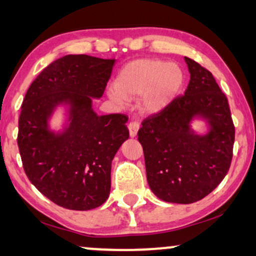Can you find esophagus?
Wrapping results in <instances>:
<instances>
[{
	"instance_id": "esophagus-1",
	"label": "esophagus",
	"mask_w": 256,
	"mask_h": 256,
	"mask_svg": "<svg viewBox=\"0 0 256 256\" xmlns=\"http://www.w3.org/2000/svg\"><path fill=\"white\" fill-rule=\"evenodd\" d=\"M128 131H130L131 137H136V136H137L139 128H140V125H139L138 122H131L130 124H128Z\"/></svg>"
}]
</instances>
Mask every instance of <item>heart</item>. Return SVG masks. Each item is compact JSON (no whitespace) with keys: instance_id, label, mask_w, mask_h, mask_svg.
Here are the masks:
<instances>
[{"instance_id":"heart-1","label":"heart","mask_w":256,"mask_h":256,"mask_svg":"<svg viewBox=\"0 0 256 256\" xmlns=\"http://www.w3.org/2000/svg\"><path fill=\"white\" fill-rule=\"evenodd\" d=\"M183 85L184 73L180 66L163 60L142 59L128 64L119 72L108 96L118 104L143 96L142 108L154 113L166 108Z\"/></svg>"}]
</instances>
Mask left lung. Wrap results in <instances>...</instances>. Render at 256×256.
<instances>
[{
    "mask_svg": "<svg viewBox=\"0 0 256 256\" xmlns=\"http://www.w3.org/2000/svg\"><path fill=\"white\" fill-rule=\"evenodd\" d=\"M184 60L190 73L188 88L144 119L138 140L152 192L166 202L189 204L209 195L227 174L235 128L227 96L212 74L192 59ZM195 118L206 120V135L191 128Z\"/></svg>",
    "mask_w": 256,
    "mask_h": 256,
    "instance_id": "8db88e82",
    "label": "left lung"
}]
</instances>
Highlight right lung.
I'll list each match as a JSON object with an SVG mask.
<instances>
[{"label": "right lung", "mask_w": 256, "mask_h": 256, "mask_svg": "<svg viewBox=\"0 0 256 256\" xmlns=\"http://www.w3.org/2000/svg\"><path fill=\"white\" fill-rule=\"evenodd\" d=\"M114 59L78 54L53 61L26 93L18 119V145L28 180L42 195L70 210H90L108 198L111 164L128 138V117L98 116L99 99ZM68 110L64 130L49 128L58 106Z\"/></svg>", "instance_id": "obj_1"}]
</instances>
